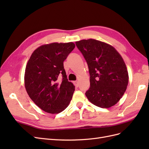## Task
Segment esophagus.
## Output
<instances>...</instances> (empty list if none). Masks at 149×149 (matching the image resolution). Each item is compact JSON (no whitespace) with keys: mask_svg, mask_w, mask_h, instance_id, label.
Returning a JSON list of instances; mask_svg holds the SVG:
<instances>
[{"mask_svg":"<svg viewBox=\"0 0 149 149\" xmlns=\"http://www.w3.org/2000/svg\"><path fill=\"white\" fill-rule=\"evenodd\" d=\"M73 84H74V85L76 87H78L79 83H78V81H74V82H73Z\"/></svg>","mask_w":149,"mask_h":149,"instance_id":"obj_1","label":"esophagus"}]
</instances>
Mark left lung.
Returning <instances> with one entry per match:
<instances>
[{
  "mask_svg": "<svg viewBox=\"0 0 149 149\" xmlns=\"http://www.w3.org/2000/svg\"><path fill=\"white\" fill-rule=\"evenodd\" d=\"M76 45L88 66L90 88L85 93L88 100L101 108L115 105L129 82L123 58L113 47L94 39L76 42Z\"/></svg>",
  "mask_w": 149,
  "mask_h": 149,
  "instance_id": "1",
  "label": "left lung"
}]
</instances>
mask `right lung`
Returning <instances> with one entry per match:
<instances>
[{
    "label": "right lung",
    "mask_w": 149,
    "mask_h": 149,
    "mask_svg": "<svg viewBox=\"0 0 149 149\" xmlns=\"http://www.w3.org/2000/svg\"><path fill=\"white\" fill-rule=\"evenodd\" d=\"M73 42L40 46L31 54L26 66L25 86L29 97L45 112L58 114L71 100L75 87L68 81L63 61L73 50ZM62 79L57 81L58 76Z\"/></svg>",
    "instance_id": "obj_1"
}]
</instances>
